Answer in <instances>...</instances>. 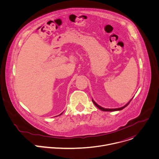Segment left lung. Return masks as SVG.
Here are the masks:
<instances>
[{
    "mask_svg": "<svg viewBox=\"0 0 159 159\" xmlns=\"http://www.w3.org/2000/svg\"><path fill=\"white\" fill-rule=\"evenodd\" d=\"M132 100V99L125 105V106H123V107H120V108H116V109H107V108H104V107H101V106H100L99 105H98L93 99V103L99 109H101V111H120V110H122L123 109H124L125 107H126L129 104V102H130V101Z\"/></svg>",
    "mask_w": 159,
    "mask_h": 159,
    "instance_id": "8db88e82",
    "label": "left lung"
}]
</instances>
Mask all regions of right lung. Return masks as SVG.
<instances>
[{"mask_svg": "<svg viewBox=\"0 0 159 159\" xmlns=\"http://www.w3.org/2000/svg\"><path fill=\"white\" fill-rule=\"evenodd\" d=\"M61 114H62V113H61V114H60V115H61Z\"/></svg>", "mask_w": 159, "mask_h": 159, "instance_id": "1", "label": "right lung"}]
</instances>
